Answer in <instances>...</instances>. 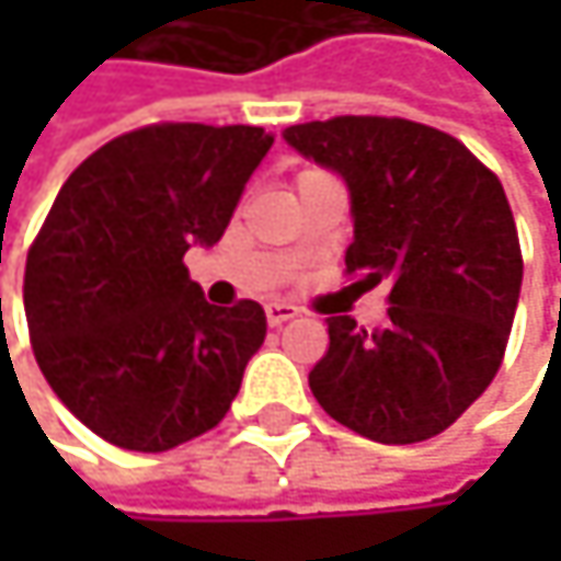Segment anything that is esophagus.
<instances>
[{"mask_svg": "<svg viewBox=\"0 0 561 561\" xmlns=\"http://www.w3.org/2000/svg\"><path fill=\"white\" fill-rule=\"evenodd\" d=\"M291 318H298V308H295V305H282V301L266 305V321H270V328H282V324L291 321Z\"/></svg>", "mask_w": 561, "mask_h": 561, "instance_id": "obj_1", "label": "esophagus"}]
</instances>
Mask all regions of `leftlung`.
Here are the masks:
<instances>
[{"mask_svg":"<svg viewBox=\"0 0 561 561\" xmlns=\"http://www.w3.org/2000/svg\"><path fill=\"white\" fill-rule=\"evenodd\" d=\"M285 142L351 191V288L390 282L387 321L328 318L308 374L321 409L351 432L412 445L445 432L504 364L523 253L504 184L465 142L399 116H334Z\"/></svg>","mask_w":561,"mask_h":561,"instance_id":"8db88e82","label":"left lung"}]
</instances>
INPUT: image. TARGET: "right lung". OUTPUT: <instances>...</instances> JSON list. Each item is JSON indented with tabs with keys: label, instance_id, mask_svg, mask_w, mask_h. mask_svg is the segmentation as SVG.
Segmentation results:
<instances>
[{
	"label": "right lung",
	"instance_id": "add662e5",
	"mask_svg": "<svg viewBox=\"0 0 561 561\" xmlns=\"http://www.w3.org/2000/svg\"><path fill=\"white\" fill-rule=\"evenodd\" d=\"M260 126L152 123L83 159L28 250L25 318L57 399L126 451L210 432L266 337V311L204 301L184 253L214 247L270 152Z\"/></svg>",
	"mask_w": 561,
	"mask_h": 561
}]
</instances>
